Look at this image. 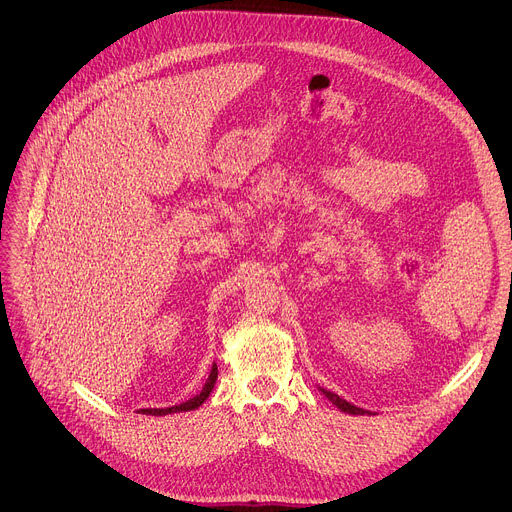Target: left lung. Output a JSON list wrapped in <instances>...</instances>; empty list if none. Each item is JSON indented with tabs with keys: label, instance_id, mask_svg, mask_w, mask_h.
Segmentation results:
<instances>
[{
	"label": "left lung",
	"instance_id": "1",
	"mask_svg": "<svg viewBox=\"0 0 512 512\" xmlns=\"http://www.w3.org/2000/svg\"><path fill=\"white\" fill-rule=\"evenodd\" d=\"M320 391L324 393V397H328V401H332V403H334L340 411H344V413H350V415H364V413H369V411H364V409H360V407L348 403L346 399L338 397V395L332 393V391H326V389H322V387H320Z\"/></svg>",
	"mask_w": 512,
	"mask_h": 512
}]
</instances>
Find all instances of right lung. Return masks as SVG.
<instances>
[{"label":"right lung","instance_id":"right-lung-1","mask_svg":"<svg viewBox=\"0 0 512 512\" xmlns=\"http://www.w3.org/2000/svg\"><path fill=\"white\" fill-rule=\"evenodd\" d=\"M216 377H218V369H216V364H212V371H210V375H208V379H206V383H204V387H202V391L196 395V397H192V399H188L186 403H180V405H174V407H166V409H139L137 413H143V415H168V413H180V411H194V409H198L206 399H208V395L212 393V389H214V383H216Z\"/></svg>","mask_w":512,"mask_h":512}]
</instances>
